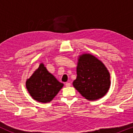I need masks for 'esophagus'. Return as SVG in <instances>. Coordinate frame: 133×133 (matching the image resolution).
I'll list each match as a JSON object with an SVG mask.
<instances>
[{"label": "esophagus", "instance_id": "esophagus-1", "mask_svg": "<svg viewBox=\"0 0 133 133\" xmlns=\"http://www.w3.org/2000/svg\"><path fill=\"white\" fill-rule=\"evenodd\" d=\"M71 83H70V82H66V83H65V86L66 87H70L71 86Z\"/></svg>", "mask_w": 133, "mask_h": 133}]
</instances>
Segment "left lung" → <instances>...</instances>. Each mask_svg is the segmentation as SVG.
<instances>
[{"mask_svg": "<svg viewBox=\"0 0 133 133\" xmlns=\"http://www.w3.org/2000/svg\"><path fill=\"white\" fill-rule=\"evenodd\" d=\"M110 84V74L103 62L91 54L79 57L73 86L83 97L97 100L106 94Z\"/></svg>", "mask_w": 133, "mask_h": 133, "instance_id": "left-lung-1", "label": "left lung"}]
</instances>
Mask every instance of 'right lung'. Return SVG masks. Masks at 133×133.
<instances>
[{"label":"right lung","mask_w":133,"mask_h":133,"mask_svg":"<svg viewBox=\"0 0 133 133\" xmlns=\"http://www.w3.org/2000/svg\"><path fill=\"white\" fill-rule=\"evenodd\" d=\"M64 84L49 73L43 64L26 81V87L34 99L43 103H49L57 95Z\"/></svg>","instance_id":"1"}]
</instances>
